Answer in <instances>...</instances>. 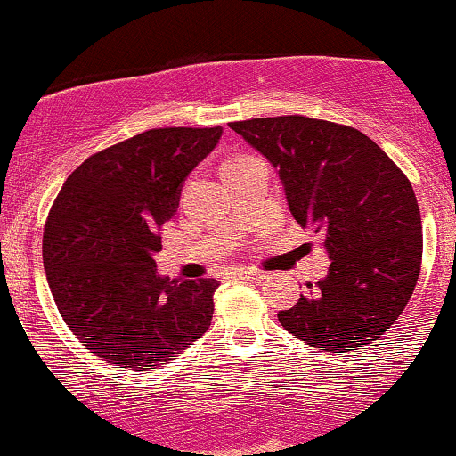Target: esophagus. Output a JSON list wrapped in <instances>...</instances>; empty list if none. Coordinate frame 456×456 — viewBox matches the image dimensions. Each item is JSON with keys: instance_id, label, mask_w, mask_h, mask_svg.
Returning <instances> with one entry per match:
<instances>
[{"instance_id": "obj_1", "label": "esophagus", "mask_w": 456, "mask_h": 456, "mask_svg": "<svg viewBox=\"0 0 456 456\" xmlns=\"http://www.w3.org/2000/svg\"><path fill=\"white\" fill-rule=\"evenodd\" d=\"M233 276L240 281H261V272L255 270H238Z\"/></svg>"}]
</instances>
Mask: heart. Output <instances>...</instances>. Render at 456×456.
I'll use <instances>...</instances> for the list:
<instances>
[{
  "label": "heart",
  "instance_id": "heart-1",
  "mask_svg": "<svg viewBox=\"0 0 456 456\" xmlns=\"http://www.w3.org/2000/svg\"><path fill=\"white\" fill-rule=\"evenodd\" d=\"M232 160H235V159H232ZM232 160H227V162H232ZM227 162H224V165H227Z\"/></svg>",
  "mask_w": 456,
  "mask_h": 456
}]
</instances>
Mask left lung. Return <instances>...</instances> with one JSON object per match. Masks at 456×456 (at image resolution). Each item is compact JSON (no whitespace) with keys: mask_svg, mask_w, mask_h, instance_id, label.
<instances>
[{"mask_svg":"<svg viewBox=\"0 0 456 456\" xmlns=\"http://www.w3.org/2000/svg\"><path fill=\"white\" fill-rule=\"evenodd\" d=\"M279 171L287 206L322 235L330 268L281 326L330 354L369 347L413 294L422 221L403 171L360 130L305 115L229 124Z\"/></svg>","mask_w":456,"mask_h":456,"instance_id":"1","label":"left lung"}]
</instances>
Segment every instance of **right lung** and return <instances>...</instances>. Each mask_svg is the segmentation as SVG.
<instances>
[{"instance_id":"add662e5","label":"right lung","mask_w":456,"mask_h":456,"mask_svg":"<svg viewBox=\"0 0 456 456\" xmlns=\"http://www.w3.org/2000/svg\"><path fill=\"white\" fill-rule=\"evenodd\" d=\"M223 128H154L98 151L61 186L43 261L66 326L115 369L169 362L210 328L218 281L156 272L160 229Z\"/></svg>"}]
</instances>
